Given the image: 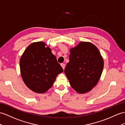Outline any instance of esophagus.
<instances>
[{"mask_svg":"<svg viewBox=\"0 0 125 125\" xmlns=\"http://www.w3.org/2000/svg\"><path fill=\"white\" fill-rule=\"evenodd\" d=\"M61 66L62 67V68H63V69L64 70L65 69V65L64 64H63V63H62L61 64Z\"/></svg>","mask_w":125,"mask_h":125,"instance_id":"34e87169","label":"esophagus"}]
</instances>
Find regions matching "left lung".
I'll return each instance as SVG.
<instances>
[{
  "instance_id": "left-lung-1",
  "label": "left lung",
  "mask_w": 125,
  "mask_h": 125,
  "mask_svg": "<svg viewBox=\"0 0 125 125\" xmlns=\"http://www.w3.org/2000/svg\"><path fill=\"white\" fill-rule=\"evenodd\" d=\"M104 65V59L98 48L90 42H81L70 49L69 62L64 73L75 91L85 94L98 83Z\"/></svg>"
}]
</instances>
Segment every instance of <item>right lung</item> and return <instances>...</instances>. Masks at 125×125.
I'll return each instance as SVG.
<instances>
[{"label": "right lung", "instance_id": "right-lung-1", "mask_svg": "<svg viewBox=\"0 0 125 125\" xmlns=\"http://www.w3.org/2000/svg\"><path fill=\"white\" fill-rule=\"evenodd\" d=\"M51 49L43 42L31 44L21 57L22 79L30 90L44 94L52 87L57 75L63 71Z\"/></svg>", "mask_w": 125, "mask_h": 125}]
</instances>
